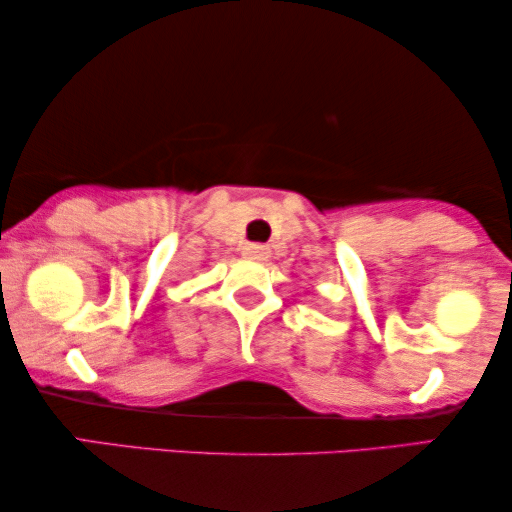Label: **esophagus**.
Masks as SVG:
<instances>
[{
	"label": "esophagus",
	"instance_id": "34e87169",
	"mask_svg": "<svg viewBox=\"0 0 512 512\" xmlns=\"http://www.w3.org/2000/svg\"><path fill=\"white\" fill-rule=\"evenodd\" d=\"M243 255L250 257V260H264V257H269V248H267V245H260V243H245L243 245Z\"/></svg>",
	"mask_w": 512,
	"mask_h": 512
}]
</instances>
